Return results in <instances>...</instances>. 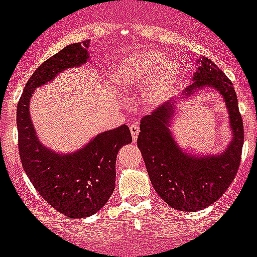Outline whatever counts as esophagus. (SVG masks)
Here are the masks:
<instances>
[{
    "label": "esophagus",
    "mask_w": 257,
    "mask_h": 257,
    "mask_svg": "<svg viewBox=\"0 0 257 257\" xmlns=\"http://www.w3.org/2000/svg\"><path fill=\"white\" fill-rule=\"evenodd\" d=\"M129 129H131V135L132 138H133V141H136L138 137V133H140V126L137 124H131L129 125Z\"/></svg>",
    "instance_id": "34e87169"
}]
</instances>
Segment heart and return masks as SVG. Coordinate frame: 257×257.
<instances>
[{
    "mask_svg": "<svg viewBox=\"0 0 257 257\" xmlns=\"http://www.w3.org/2000/svg\"><path fill=\"white\" fill-rule=\"evenodd\" d=\"M181 68L173 59L159 51H146L125 58L111 68L110 77L117 86L129 88L150 82L147 98L153 103H160L171 93Z\"/></svg>",
    "mask_w": 257,
    "mask_h": 257,
    "instance_id": "heart-1",
    "label": "heart"
}]
</instances>
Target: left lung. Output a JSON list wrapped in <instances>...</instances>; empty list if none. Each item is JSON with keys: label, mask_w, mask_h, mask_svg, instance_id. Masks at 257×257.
<instances>
[{"label": "left lung", "mask_w": 257, "mask_h": 257, "mask_svg": "<svg viewBox=\"0 0 257 257\" xmlns=\"http://www.w3.org/2000/svg\"><path fill=\"white\" fill-rule=\"evenodd\" d=\"M193 84L181 94L144 116L137 145L154 189L172 208L196 212L213 204L227 190L239 168L243 121L233 84L207 57L198 61ZM213 88L222 95L229 113L232 140L218 154H191L173 137L170 124L181 100L198 90Z\"/></svg>", "instance_id": "1"}]
</instances>
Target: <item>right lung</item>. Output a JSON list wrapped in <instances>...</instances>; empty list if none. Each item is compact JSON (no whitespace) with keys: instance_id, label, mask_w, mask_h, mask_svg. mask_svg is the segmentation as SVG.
<instances>
[{"instance_id":"1","label":"right lung","mask_w":257,"mask_h":257,"mask_svg":"<svg viewBox=\"0 0 257 257\" xmlns=\"http://www.w3.org/2000/svg\"><path fill=\"white\" fill-rule=\"evenodd\" d=\"M89 44V40L71 44L44 62L24 86L17 108L19 155L24 172L53 208L73 218L94 215L108 202L115 189L116 155L132 142L131 131L124 124L102 132L75 153H57L37 137L30 102L36 88L63 71L90 61Z\"/></svg>"}]
</instances>
